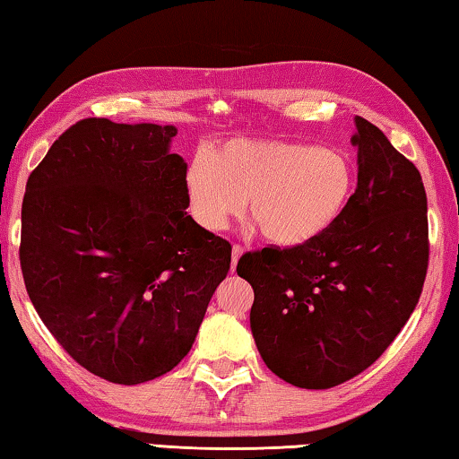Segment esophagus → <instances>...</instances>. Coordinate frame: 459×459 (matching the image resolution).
Returning <instances> with one entry per match:
<instances>
[{"mask_svg":"<svg viewBox=\"0 0 459 459\" xmlns=\"http://www.w3.org/2000/svg\"><path fill=\"white\" fill-rule=\"evenodd\" d=\"M244 254V248L242 246H234V248H231V271H236V264H238V260H239V256H242Z\"/></svg>","mask_w":459,"mask_h":459,"instance_id":"34e87169","label":"esophagus"}]
</instances>
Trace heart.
<instances>
[{
  "label": "heart",
  "instance_id": "1",
  "mask_svg": "<svg viewBox=\"0 0 459 459\" xmlns=\"http://www.w3.org/2000/svg\"><path fill=\"white\" fill-rule=\"evenodd\" d=\"M357 186L347 153L285 139H231L199 153L185 174L188 211L199 228L223 231L248 205L274 246L314 242L333 228Z\"/></svg>",
  "mask_w": 459,
  "mask_h": 459
}]
</instances>
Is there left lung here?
I'll use <instances>...</instances> for the list:
<instances>
[{"label": "left lung", "instance_id": "left-lung-1", "mask_svg": "<svg viewBox=\"0 0 459 459\" xmlns=\"http://www.w3.org/2000/svg\"><path fill=\"white\" fill-rule=\"evenodd\" d=\"M357 190L326 234L244 254L250 328L274 376L326 390L359 376L404 328L429 264L420 172L376 125L355 118Z\"/></svg>", "mask_w": 459, "mask_h": 459}]
</instances>
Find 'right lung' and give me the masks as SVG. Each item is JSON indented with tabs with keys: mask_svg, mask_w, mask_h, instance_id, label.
Wrapping results in <instances>:
<instances>
[{
	"mask_svg": "<svg viewBox=\"0 0 459 459\" xmlns=\"http://www.w3.org/2000/svg\"><path fill=\"white\" fill-rule=\"evenodd\" d=\"M174 125L83 118L26 182L28 298L82 368L135 385L193 347L231 246L186 213Z\"/></svg>",
	"mask_w": 459,
	"mask_h": 459,
	"instance_id": "obj_1",
	"label": "right lung"
}]
</instances>
